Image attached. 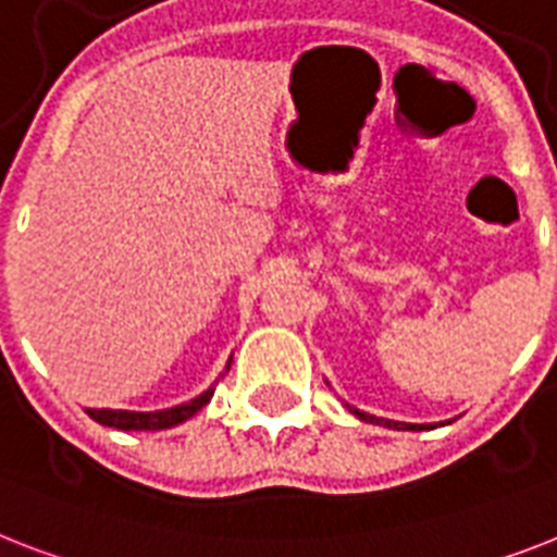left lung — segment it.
<instances>
[{"instance_id": "1", "label": "left lung", "mask_w": 557, "mask_h": 557, "mask_svg": "<svg viewBox=\"0 0 557 557\" xmlns=\"http://www.w3.org/2000/svg\"><path fill=\"white\" fill-rule=\"evenodd\" d=\"M351 414H357L360 420H366V423H377V426H386V429H404V432H420V429H432L435 423H404V420H386V418H374V414H366V411L355 409V406H349ZM446 423H451V420H446Z\"/></svg>"}]
</instances>
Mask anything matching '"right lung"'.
<instances>
[{"label":"right lung","mask_w":557,"mask_h":557,"mask_svg":"<svg viewBox=\"0 0 557 557\" xmlns=\"http://www.w3.org/2000/svg\"><path fill=\"white\" fill-rule=\"evenodd\" d=\"M232 369V357L225 363V372ZM214 388H206L202 395H197L188 404L171 406V409H157V411H128V409H85L90 418L102 423V426H114L122 429V432H157V429H171L183 420L194 418L202 406L211 400Z\"/></svg>","instance_id":"obj_1"}]
</instances>
